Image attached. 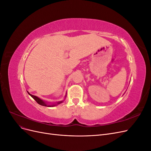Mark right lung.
I'll list each match as a JSON object with an SVG mask.
<instances>
[{
	"mask_svg": "<svg viewBox=\"0 0 151 151\" xmlns=\"http://www.w3.org/2000/svg\"><path fill=\"white\" fill-rule=\"evenodd\" d=\"M28 93L33 98L35 101L37 102L39 104H40V105H42V106H50V107H51V106H54L55 105V104H53V105H51V106H50V105H47V103H45V102H44L43 100H42L41 99H40L39 98H38L37 96H34V95H32V94H29L28 92ZM62 101H59V102H58L57 103V104H60V103H61Z\"/></svg>",
	"mask_w": 151,
	"mask_h": 151,
	"instance_id": "1",
	"label": "right lung"
}]
</instances>
